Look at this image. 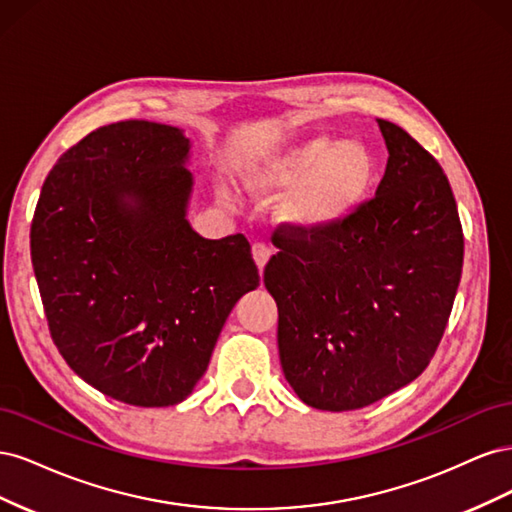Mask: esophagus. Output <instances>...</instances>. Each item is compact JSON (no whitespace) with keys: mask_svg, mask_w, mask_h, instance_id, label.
I'll return each instance as SVG.
<instances>
[{"mask_svg":"<svg viewBox=\"0 0 512 512\" xmlns=\"http://www.w3.org/2000/svg\"><path fill=\"white\" fill-rule=\"evenodd\" d=\"M252 254H254V260H256L258 269L262 271V269H265L267 262H269V258H271V247H269L267 243L256 241V243L252 245Z\"/></svg>","mask_w":512,"mask_h":512,"instance_id":"34e87169","label":"esophagus"}]
</instances>
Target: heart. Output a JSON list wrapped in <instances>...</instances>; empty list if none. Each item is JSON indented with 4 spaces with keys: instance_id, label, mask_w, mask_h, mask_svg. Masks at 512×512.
<instances>
[{
    "instance_id": "heart-1",
    "label": "heart",
    "mask_w": 512,
    "mask_h": 512,
    "mask_svg": "<svg viewBox=\"0 0 512 512\" xmlns=\"http://www.w3.org/2000/svg\"><path fill=\"white\" fill-rule=\"evenodd\" d=\"M376 181V160L363 143L312 136L280 153L262 175L269 190L292 188L284 213L303 228H327L363 205Z\"/></svg>"
}]
</instances>
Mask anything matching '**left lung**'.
I'll list each match as a JSON object with an SVG mask.
<instances>
[{
  "label": "left lung",
  "mask_w": 512,
  "mask_h": 512,
  "mask_svg": "<svg viewBox=\"0 0 512 512\" xmlns=\"http://www.w3.org/2000/svg\"><path fill=\"white\" fill-rule=\"evenodd\" d=\"M389 149L376 196L327 228L282 224L265 267L284 376L307 406L359 410L418 378L451 316L463 230L427 149L380 119Z\"/></svg>",
  "instance_id": "obj_1"
}]
</instances>
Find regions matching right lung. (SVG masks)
<instances>
[{"instance_id":"add662e5","label":"right lung","mask_w":512,"mask_h":512,"mask_svg":"<svg viewBox=\"0 0 512 512\" xmlns=\"http://www.w3.org/2000/svg\"><path fill=\"white\" fill-rule=\"evenodd\" d=\"M188 151L164 123L98 128L57 160L34 211L53 344L76 376L130 406L188 397L230 309L260 284L243 235L203 239L185 220Z\"/></svg>"}]
</instances>
